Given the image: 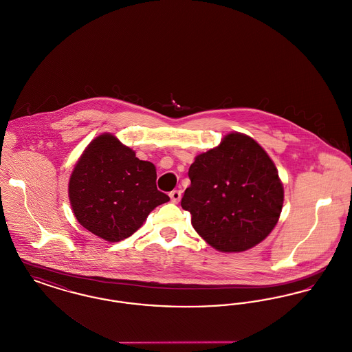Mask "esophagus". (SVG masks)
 I'll list each match as a JSON object with an SVG mask.
<instances>
[{
  "label": "esophagus",
  "mask_w": 352,
  "mask_h": 352,
  "mask_svg": "<svg viewBox=\"0 0 352 352\" xmlns=\"http://www.w3.org/2000/svg\"><path fill=\"white\" fill-rule=\"evenodd\" d=\"M168 195H170V199H171L173 203H178V201H181V198H182V192L179 190H173Z\"/></svg>",
  "instance_id": "esophagus-1"
}]
</instances>
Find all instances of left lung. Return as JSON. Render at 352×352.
Returning a JSON list of instances; mask_svg holds the SVG:
<instances>
[{
	"instance_id": "left-lung-1",
	"label": "left lung",
	"mask_w": 352,
	"mask_h": 352,
	"mask_svg": "<svg viewBox=\"0 0 352 352\" xmlns=\"http://www.w3.org/2000/svg\"><path fill=\"white\" fill-rule=\"evenodd\" d=\"M188 178L181 206L215 250L247 251L277 224L284 187L267 151L250 135L227 134L219 146L195 158Z\"/></svg>"
}]
</instances>
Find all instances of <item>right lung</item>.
I'll return each instance as SVG.
<instances>
[{"mask_svg":"<svg viewBox=\"0 0 352 352\" xmlns=\"http://www.w3.org/2000/svg\"><path fill=\"white\" fill-rule=\"evenodd\" d=\"M155 166L135 157L113 134L96 137L68 184L75 218L85 230L116 243L133 234L151 211L170 201L155 186Z\"/></svg>","mask_w":352,"mask_h":352,"instance_id":"obj_1","label":"right lung"}]
</instances>
